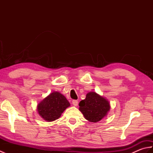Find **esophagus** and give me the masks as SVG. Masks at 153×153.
<instances>
[{
	"mask_svg": "<svg viewBox=\"0 0 153 153\" xmlns=\"http://www.w3.org/2000/svg\"><path fill=\"white\" fill-rule=\"evenodd\" d=\"M72 104H73L74 106H77V105H78V101H77V100H72Z\"/></svg>",
	"mask_w": 153,
	"mask_h": 153,
	"instance_id": "esophagus-1",
	"label": "esophagus"
}]
</instances>
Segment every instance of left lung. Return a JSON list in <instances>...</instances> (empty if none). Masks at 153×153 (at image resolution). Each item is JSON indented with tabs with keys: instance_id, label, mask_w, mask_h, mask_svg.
<instances>
[{
	"instance_id": "left-lung-1",
	"label": "left lung",
	"mask_w": 153,
	"mask_h": 153,
	"mask_svg": "<svg viewBox=\"0 0 153 153\" xmlns=\"http://www.w3.org/2000/svg\"><path fill=\"white\" fill-rule=\"evenodd\" d=\"M79 108L86 120L97 122L107 115L110 108L109 102L95 92H89L79 103Z\"/></svg>"
}]
</instances>
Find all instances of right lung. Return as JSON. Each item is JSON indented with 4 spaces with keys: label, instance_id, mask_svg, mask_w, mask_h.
Returning <instances> with one entry per match:
<instances>
[{
    "label": "right lung",
    "instance_id": "1",
    "mask_svg": "<svg viewBox=\"0 0 153 153\" xmlns=\"http://www.w3.org/2000/svg\"><path fill=\"white\" fill-rule=\"evenodd\" d=\"M70 106L66 97L59 92L54 91L38 104L37 111L45 120L52 122L59 118Z\"/></svg>",
    "mask_w": 153,
    "mask_h": 153
}]
</instances>
